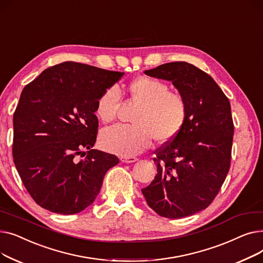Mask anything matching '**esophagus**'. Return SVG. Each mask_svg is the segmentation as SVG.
Returning <instances> with one entry per match:
<instances>
[{
	"instance_id": "esophagus-1",
	"label": "esophagus",
	"mask_w": 263,
	"mask_h": 263,
	"mask_svg": "<svg viewBox=\"0 0 263 263\" xmlns=\"http://www.w3.org/2000/svg\"><path fill=\"white\" fill-rule=\"evenodd\" d=\"M120 161L123 163H133L137 161L136 157H121Z\"/></svg>"
}]
</instances>
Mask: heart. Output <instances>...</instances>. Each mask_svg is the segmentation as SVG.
Wrapping results in <instances>:
<instances>
[{
  "mask_svg": "<svg viewBox=\"0 0 263 263\" xmlns=\"http://www.w3.org/2000/svg\"><path fill=\"white\" fill-rule=\"evenodd\" d=\"M127 92L131 102L139 105L133 114L132 126L106 128L100 133V145L108 151L123 157L141 154L153 143L167 144L183 129L187 118V103L184 97L171 91L166 83L151 77L132 80ZM119 92L115 86L104 89L96 102V115L104 122H112L119 106Z\"/></svg>",
  "mask_w": 263,
  "mask_h": 263,
  "instance_id": "heart-1",
  "label": "heart"
}]
</instances>
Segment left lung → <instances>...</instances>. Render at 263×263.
Instances as JSON below:
<instances>
[{
  "label": "left lung",
  "instance_id": "1",
  "mask_svg": "<svg viewBox=\"0 0 263 263\" xmlns=\"http://www.w3.org/2000/svg\"><path fill=\"white\" fill-rule=\"evenodd\" d=\"M145 73L173 82L187 103V118L176 139L155 151L158 174L142 193L163 217L195 214L213 201L230 167L234 127L229 100L208 73L185 62Z\"/></svg>",
  "mask_w": 263,
  "mask_h": 263
}]
</instances>
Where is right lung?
Here are the masks:
<instances>
[{"label":"right lung","mask_w":263,"mask_h":263,"mask_svg":"<svg viewBox=\"0 0 263 263\" xmlns=\"http://www.w3.org/2000/svg\"><path fill=\"white\" fill-rule=\"evenodd\" d=\"M123 72L65 62L27 84L13 113L12 157L37 204L76 214L99 194L106 172L119 159L91 149L98 132L96 102ZM89 151L84 159L82 149Z\"/></svg>","instance_id":"obj_1"}]
</instances>
